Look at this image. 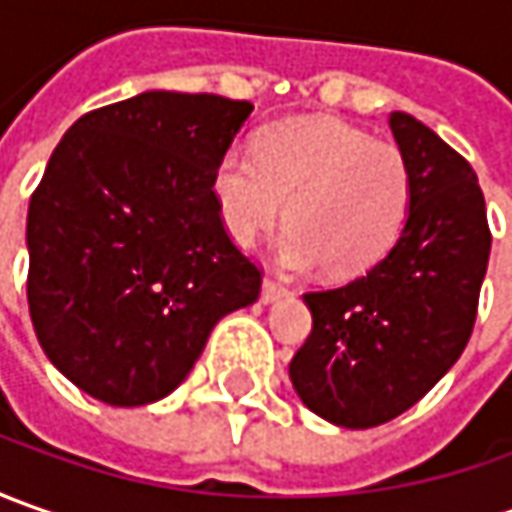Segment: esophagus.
Returning <instances> with one entry per match:
<instances>
[{
	"label": "esophagus",
	"mask_w": 512,
	"mask_h": 512,
	"mask_svg": "<svg viewBox=\"0 0 512 512\" xmlns=\"http://www.w3.org/2000/svg\"><path fill=\"white\" fill-rule=\"evenodd\" d=\"M282 296H287V285H282L273 276H265V282H262V302H276Z\"/></svg>",
	"instance_id": "34e87169"
}]
</instances>
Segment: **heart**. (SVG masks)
I'll return each instance as SVG.
<instances>
[{"instance_id":"heart-1","label":"heart","mask_w":512,"mask_h":512,"mask_svg":"<svg viewBox=\"0 0 512 512\" xmlns=\"http://www.w3.org/2000/svg\"><path fill=\"white\" fill-rule=\"evenodd\" d=\"M210 193L236 245L250 247L285 216V265L319 262L327 276L350 279L402 239L413 170L393 142L364 130L333 119H282L256 133L253 153L230 148L219 156Z\"/></svg>"}]
</instances>
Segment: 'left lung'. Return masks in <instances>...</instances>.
Instances as JSON below:
<instances>
[{
  "mask_svg": "<svg viewBox=\"0 0 512 512\" xmlns=\"http://www.w3.org/2000/svg\"><path fill=\"white\" fill-rule=\"evenodd\" d=\"M387 125L413 170L402 239L359 279L305 293L313 330L290 359L302 402L350 430L402 416L456 364L476 325L493 242L462 153L402 110Z\"/></svg>",
  "mask_w": 512,
  "mask_h": 512,
  "instance_id": "1",
  "label": "left lung"
}]
</instances>
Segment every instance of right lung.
Listing matches in <instances>:
<instances>
[{
  "instance_id": "add662e5",
  "label": "right lung",
  "mask_w": 512,
  "mask_h": 512,
  "mask_svg": "<svg viewBox=\"0 0 512 512\" xmlns=\"http://www.w3.org/2000/svg\"><path fill=\"white\" fill-rule=\"evenodd\" d=\"M245 99L148 90L79 116L28 207V307L79 390L139 407L185 382L213 325L250 305L262 267L210 193Z\"/></svg>"
}]
</instances>
